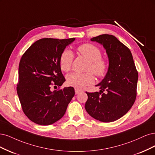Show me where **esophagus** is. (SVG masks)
I'll list each match as a JSON object with an SVG mask.
<instances>
[{
	"label": "esophagus",
	"mask_w": 155,
	"mask_h": 155,
	"mask_svg": "<svg viewBox=\"0 0 155 155\" xmlns=\"http://www.w3.org/2000/svg\"><path fill=\"white\" fill-rule=\"evenodd\" d=\"M74 91H75V94H78L79 93H81L82 91L81 90H80V89H74Z\"/></svg>",
	"instance_id": "esophagus-1"
}]
</instances>
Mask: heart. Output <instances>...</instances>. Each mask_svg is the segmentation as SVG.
I'll return each instance as SVG.
<instances>
[{
  "mask_svg": "<svg viewBox=\"0 0 155 155\" xmlns=\"http://www.w3.org/2000/svg\"><path fill=\"white\" fill-rule=\"evenodd\" d=\"M78 53L89 61L87 69L93 72L98 77H103L107 70V64L101 58L102 51L97 46L90 43L81 45L77 48ZM73 52L66 49L62 52L59 59L60 67L64 71L70 70L73 61ZM94 82V77L91 71L86 73L73 72L66 76V82L69 86L77 89H82Z\"/></svg>",
  "mask_w": 155,
  "mask_h": 155,
  "instance_id": "heart-1",
  "label": "heart"
}]
</instances>
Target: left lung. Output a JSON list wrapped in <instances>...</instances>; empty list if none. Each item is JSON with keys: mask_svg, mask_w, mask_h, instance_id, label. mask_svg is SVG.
<instances>
[{"mask_svg": "<svg viewBox=\"0 0 155 155\" xmlns=\"http://www.w3.org/2000/svg\"><path fill=\"white\" fill-rule=\"evenodd\" d=\"M91 41L102 44L109 58L107 72L99 86L100 92L88 93L85 109L101 122H111L126 114L137 97L138 71L129 49L113 35L103 34Z\"/></svg>", "mask_w": 155, "mask_h": 155, "instance_id": "obj_1", "label": "left lung"}]
</instances>
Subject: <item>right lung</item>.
<instances>
[{"instance_id": "right-lung-1", "label": "right lung", "mask_w": 155, "mask_h": 155, "mask_svg": "<svg viewBox=\"0 0 155 155\" xmlns=\"http://www.w3.org/2000/svg\"><path fill=\"white\" fill-rule=\"evenodd\" d=\"M75 38H44L25 52L18 66L17 91L26 117L42 126L61 119L74 95L73 87L51 91V86H61L66 81L60 67L62 52Z\"/></svg>"}]
</instances>
